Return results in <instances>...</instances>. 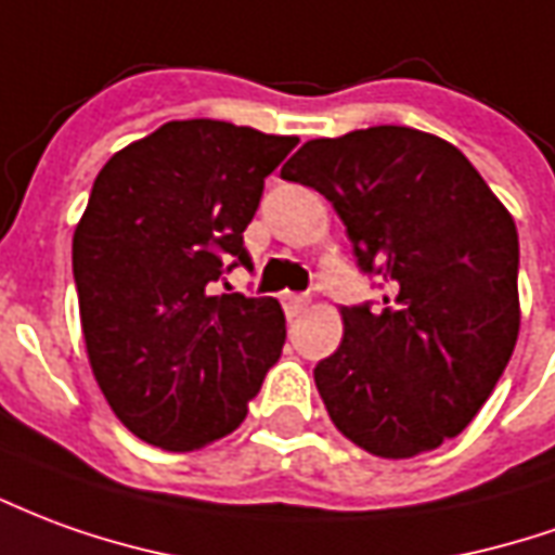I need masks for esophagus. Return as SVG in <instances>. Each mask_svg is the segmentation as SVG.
I'll list each match as a JSON object with an SVG mask.
<instances>
[{
	"mask_svg": "<svg viewBox=\"0 0 555 555\" xmlns=\"http://www.w3.org/2000/svg\"><path fill=\"white\" fill-rule=\"evenodd\" d=\"M282 306H285V315L294 318L300 315L306 306H309V297H306V294H291V291H285V294H282Z\"/></svg>",
	"mask_w": 555,
	"mask_h": 555,
	"instance_id": "34e87169",
	"label": "esophagus"
}]
</instances>
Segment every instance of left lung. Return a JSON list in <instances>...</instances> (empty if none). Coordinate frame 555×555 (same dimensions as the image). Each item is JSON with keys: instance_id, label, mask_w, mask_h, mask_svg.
<instances>
[{"instance_id": "1", "label": "left lung", "mask_w": 555, "mask_h": 555, "mask_svg": "<svg viewBox=\"0 0 555 555\" xmlns=\"http://www.w3.org/2000/svg\"><path fill=\"white\" fill-rule=\"evenodd\" d=\"M345 222L385 309L343 306L315 366L327 414L358 448L409 460L463 433L520 333V243L507 207L453 143L405 126L306 141L282 168Z\"/></svg>"}]
</instances>
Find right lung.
<instances>
[{"mask_svg":"<svg viewBox=\"0 0 555 555\" xmlns=\"http://www.w3.org/2000/svg\"><path fill=\"white\" fill-rule=\"evenodd\" d=\"M297 146L222 119H173L99 170L72 240L80 327L107 405L146 444L197 451L237 429L285 345L273 297L212 294L264 177Z\"/></svg>","mask_w":555,"mask_h":555,"instance_id":"right-lung-1","label":"right lung"}]
</instances>
